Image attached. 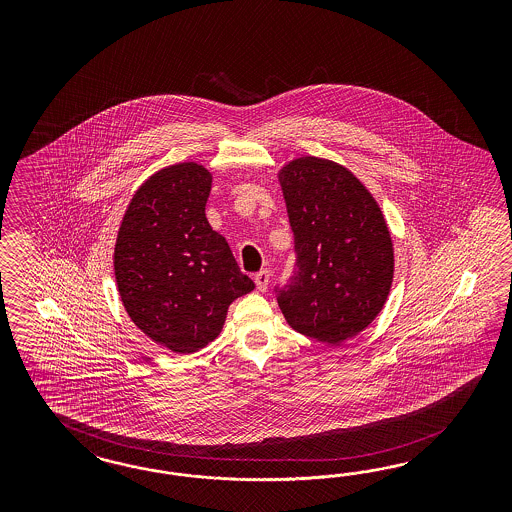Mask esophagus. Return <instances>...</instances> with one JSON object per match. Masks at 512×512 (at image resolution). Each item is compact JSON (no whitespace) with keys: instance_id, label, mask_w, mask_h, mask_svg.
I'll return each mask as SVG.
<instances>
[{"instance_id":"esophagus-1","label":"esophagus","mask_w":512,"mask_h":512,"mask_svg":"<svg viewBox=\"0 0 512 512\" xmlns=\"http://www.w3.org/2000/svg\"><path fill=\"white\" fill-rule=\"evenodd\" d=\"M268 283H270V270H261L259 274H255V285L261 293L268 289Z\"/></svg>"}]
</instances>
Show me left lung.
<instances>
[{"label":"left lung","instance_id":"obj_1","mask_svg":"<svg viewBox=\"0 0 512 512\" xmlns=\"http://www.w3.org/2000/svg\"><path fill=\"white\" fill-rule=\"evenodd\" d=\"M295 234L293 278L279 310L296 332L341 343L383 310L394 276L387 221L357 176L334 161L298 157L279 171Z\"/></svg>","mask_w":512,"mask_h":512}]
</instances>
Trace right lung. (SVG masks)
I'll return each instance as SVG.
<instances>
[{"mask_svg":"<svg viewBox=\"0 0 512 512\" xmlns=\"http://www.w3.org/2000/svg\"><path fill=\"white\" fill-rule=\"evenodd\" d=\"M212 174L187 161L152 174L125 210L114 276L131 321L172 353L216 340L227 310L255 283L204 214Z\"/></svg>","mask_w":512,"mask_h":512,"instance_id":"right-lung-1","label":"right lung"}]
</instances>
